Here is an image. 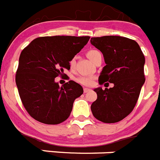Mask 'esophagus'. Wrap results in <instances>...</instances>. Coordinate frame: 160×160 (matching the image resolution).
Instances as JSON below:
<instances>
[{
	"mask_svg": "<svg viewBox=\"0 0 160 160\" xmlns=\"http://www.w3.org/2000/svg\"><path fill=\"white\" fill-rule=\"evenodd\" d=\"M90 89H88V88H84V90H83V91H84V93H87L89 92V91H90Z\"/></svg>",
	"mask_w": 160,
	"mask_h": 160,
	"instance_id": "esophagus-1",
	"label": "esophagus"
}]
</instances>
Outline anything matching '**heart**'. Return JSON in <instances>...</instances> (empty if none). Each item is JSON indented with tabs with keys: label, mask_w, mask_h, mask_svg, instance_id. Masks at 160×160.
<instances>
[{
	"label": "heart",
	"mask_w": 160,
	"mask_h": 160,
	"mask_svg": "<svg viewBox=\"0 0 160 160\" xmlns=\"http://www.w3.org/2000/svg\"><path fill=\"white\" fill-rule=\"evenodd\" d=\"M98 53H99V52L95 50V49H91V50H89L87 52V55L88 58L91 62H93V60H94V58ZM74 65H75V61H74V59H71L70 61V68H73ZM76 80H77L78 82L82 85H84V86H92L93 83H94V78L90 77V76H80V77L77 78Z\"/></svg>",
	"instance_id": "obj_1"
}]
</instances>
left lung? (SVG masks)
<instances>
[{"label": "left lung", "instance_id": "1", "mask_svg": "<svg viewBox=\"0 0 160 160\" xmlns=\"http://www.w3.org/2000/svg\"><path fill=\"white\" fill-rule=\"evenodd\" d=\"M90 43L102 53L106 66L98 82L112 88L94 89L97 99L90 107L94 118L106 123L119 122L133 111L145 82V58L135 41L120 36L91 38Z\"/></svg>", "mask_w": 160, "mask_h": 160}]
</instances>
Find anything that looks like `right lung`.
I'll return each instance as SVG.
<instances>
[{
  "label": "right lung",
  "mask_w": 160,
  "mask_h": 160,
  "mask_svg": "<svg viewBox=\"0 0 160 160\" xmlns=\"http://www.w3.org/2000/svg\"><path fill=\"white\" fill-rule=\"evenodd\" d=\"M89 39V36L41 37L22 50L16 84L22 104L32 118L53 125L69 118L73 102L83 94V89L72 80L59 87L54 79L64 69L70 70V61Z\"/></svg>",
  "instance_id": "1"
}]
</instances>
